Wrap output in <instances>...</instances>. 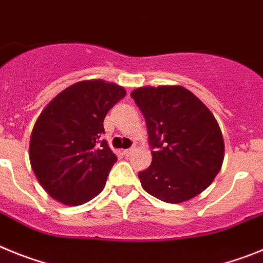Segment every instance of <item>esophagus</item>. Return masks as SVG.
Masks as SVG:
<instances>
[{
	"mask_svg": "<svg viewBox=\"0 0 263 263\" xmlns=\"http://www.w3.org/2000/svg\"><path fill=\"white\" fill-rule=\"evenodd\" d=\"M134 152H135V148H129V149H126V151H123V155L126 156V157H129Z\"/></svg>",
	"mask_w": 263,
	"mask_h": 263,
	"instance_id": "obj_1",
	"label": "esophagus"
}]
</instances>
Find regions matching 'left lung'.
Returning <instances> with one entry per match:
<instances>
[{
	"instance_id": "8db88e82",
	"label": "left lung",
	"mask_w": 263,
	"mask_h": 263,
	"mask_svg": "<svg viewBox=\"0 0 263 263\" xmlns=\"http://www.w3.org/2000/svg\"><path fill=\"white\" fill-rule=\"evenodd\" d=\"M146 122L152 164L139 173L148 194L182 203L212 183L224 160V140L214 114L182 86H143L131 93Z\"/></svg>"
}]
</instances>
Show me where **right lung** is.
<instances>
[{
	"mask_svg": "<svg viewBox=\"0 0 263 263\" xmlns=\"http://www.w3.org/2000/svg\"><path fill=\"white\" fill-rule=\"evenodd\" d=\"M126 96L114 82L86 80L59 93L40 112L30 139L39 183L58 202L80 205L103 190L117 156L102 141L103 120Z\"/></svg>",
	"mask_w": 263,
	"mask_h": 263,
	"instance_id": "right-lung-1",
	"label": "right lung"
}]
</instances>
